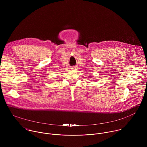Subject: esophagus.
Returning a JSON list of instances; mask_svg holds the SVG:
<instances>
[{
	"label": "esophagus",
	"instance_id": "obj_1",
	"mask_svg": "<svg viewBox=\"0 0 147 147\" xmlns=\"http://www.w3.org/2000/svg\"><path fill=\"white\" fill-rule=\"evenodd\" d=\"M75 68H72V69H75Z\"/></svg>",
	"mask_w": 147,
	"mask_h": 147
}]
</instances>
